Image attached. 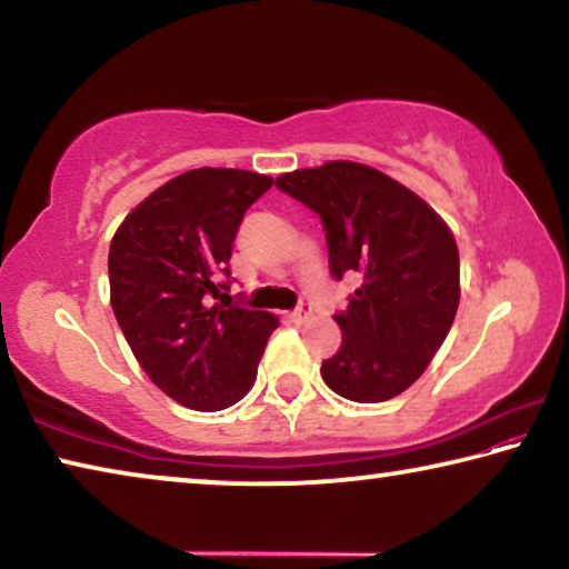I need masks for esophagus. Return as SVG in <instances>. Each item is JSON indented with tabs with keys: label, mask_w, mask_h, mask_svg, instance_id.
Listing matches in <instances>:
<instances>
[{
	"label": "esophagus",
	"mask_w": 569,
	"mask_h": 569,
	"mask_svg": "<svg viewBox=\"0 0 569 569\" xmlns=\"http://www.w3.org/2000/svg\"><path fill=\"white\" fill-rule=\"evenodd\" d=\"M311 316H313L311 303L301 301V303H298V306L293 308V311H291V321H293V323H306L308 319H311Z\"/></svg>",
	"instance_id": "1"
}]
</instances>
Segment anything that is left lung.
Instances as JSON below:
<instances>
[{
  "label": "left lung",
  "instance_id": "obj_1",
  "mask_svg": "<svg viewBox=\"0 0 569 569\" xmlns=\"http://www.w3.org/2000/svg\"><path fill=\"white\" fill-rule=\"evenodd\" d=\"M276 188L321 218L333 278H361L333 316L343 341L321 363L323 381L359 403L399 397L455 323L459 250L449 226L417 192L351 160L283 172Z\"/></svg>",
  "mask_w": 569,
  "mask_h": 569
}]
</instances>
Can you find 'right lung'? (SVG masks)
Returning a JSON list of instances; mask_svg holds the SVG:
<instances>
[{"mask_svg": "<svg viewBox=\"0 0 569 569\" xmlns=\"http://www.w3.org/2000/svg\"><path fill=\"white\" fill-rule=\"evenodd\" d=\"M271 186L250 170H188L150 192L110 243L114 319L150 381L188 409L243 399L278 329L273 313L210 306L228 291L240 220Z\"/></svg>", "mask_w": 569, "mask_h": 569, "instance_id": "right-lung-1", "label": "right lung"}]
</instances>
